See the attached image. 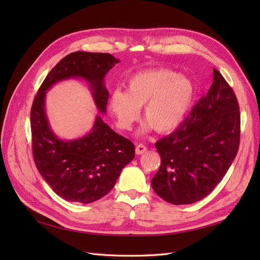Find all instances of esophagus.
<instances>
[{
    "label": "esophagus",
    "mask_w": 260,
    "mask_h": 260,
    "mask_svg": "<svg viewBox=\"0 0 260 260\" xmlns=\"http://www.w3.org/2000/svg\"><path fill=\"white\" fill-rule=\"evenodd\" d=\"M146 151H147V147H146L144 144H138L137 147H136V153H137L138 155L143 154V153H145Z\"/></svg>",
    "instance_id": "esophagus-1"
}]
</instances>
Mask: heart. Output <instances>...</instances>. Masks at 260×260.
Wrapping results in <instances>:
<instances>
[{
    "label": "heart",
    "mask_w": 260,
    "mask_h": 260,
    "mask_svg": "<svg viewBox=\"0 0 260 260\" xmlns=\"http://www.w3.org/2000/svg\"><path fill=\"white\" fill-rule=\"evenodd\" d=\"M195 95V86L187 77L174 70L153 69L132 76L127 83V92L114 90L109 95L108 106L117 125L131 129L140 117L147 121L143 131L154 128L158 133L175 130L190 111Z\"/></svg>",
    "instance_id": "obj_1"
}]
</instances>
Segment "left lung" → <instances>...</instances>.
I'll return each mask as SVG.
<instances>
[{
	"label": "left lung",
	"instance_id": "obj_1",
	"mask_svg": "<svg viewBox=\"0 0 260 260\" xmlns=\"http://www.w3.org/2000/svg\"><path fill=\"white\" fill-rule=\"evenodd\" d=\"M240 133L238 99L214 68V81L206 95L171 135L155 144L161 161L152 179L156 194L174 205L206 198L237 156Z\"/></svg>",
	"mask_w": 260,
	"mask_h": 260
}]
</instances>
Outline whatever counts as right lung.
<instances>
[{
    "instance_id": "add662e5",
    "label": "right lung",
    "mask_w": 260,
    "mask_h": 260,
    "mask_svg": "<svg viewBox=\"0 0 260 260\" xmlns=\"http://www.w3.org/2000/svg\"><path fill=\"white\" fill-rule=\"evenodd\" d=\"M118 62L108 53H70L45 77L35 96L30 112L34 160L45 182L68 202L89 204L105 196L122 168L135 158L136 146L99 116L89 135L73 141L58 139L46 119L45 91L60 80L83 78L91 84L99 111L105 113L109 95L104 77Z\"/></svg>"
}]
</instances>
